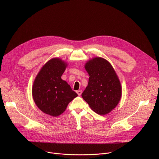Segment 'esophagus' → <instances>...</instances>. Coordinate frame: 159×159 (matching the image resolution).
<instances>
[{
  "label": "esophagus",
  "instance_id": "1",
  "mask_svg": "<svg viewBox=\"0 0 159 159\" xmlns=\"http://www.w3.org/2000/svg\"><path fill=\"white\" fill-rule=\"evenodd\" d=\"M76 93H77V94H78L79 96H80V95L82 94V91L81 90H77Z\"/></svg>",
  "mask_w": 159,
  "mask_h": 159
}]
</instances>
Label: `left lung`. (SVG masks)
<instances>
[{
    "label": "left lung",
    "instance_id": "1",
    "mask_svg": "<svg viewBox=\"0 0 159 159\" xmlns=\"http://www.w3.org/2000/svg\"><path fill=\"white\" fill-rule=\"evenodd\" d=\"M85 69L89 78L82 97L94 112L105 115L115 109L121 99L118 77L111 63L101 57L87 61Z\"/></svg>",
    "mask_w": 159,
    "mask_h": 159
}]
</instances>
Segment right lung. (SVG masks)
<instances>
[{"label": "right lung", "instance_id": "right-lung-1", "mask_svg": "<svg viewBox=\"0 0 159 159\" xmlns=\"http://www.w3.org/2000/svg\"><path fill=\"white\" fill-rule=\"evenodd\" d=\"M67 63L54 58L45 63L33 82L32 94L38 107L45 114L58 116L78 95L61 78Z\"/></svg>", "mask_w": 159, "mask_h": 159}]
</instances>
